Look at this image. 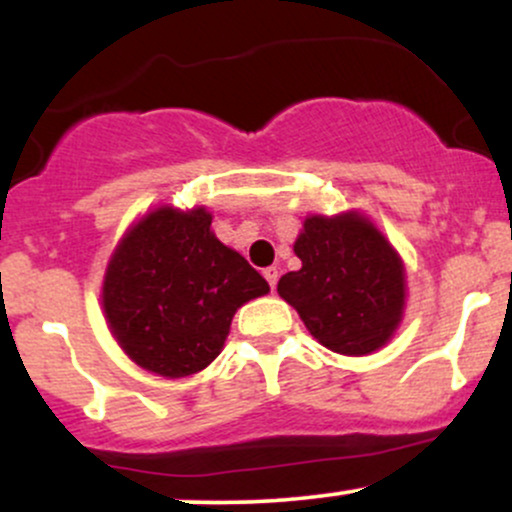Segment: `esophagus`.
Returning <instances> with one entry per match:
<instances>
[{
  "instance_id": "1",
  "label": "esophagus",
  "mask_w": 512,
  "mask_h": 512,
  "mask_svg": "<svg viewBox=\"0 0 512 512\" xmlns=\"http://www.w3.org/2000/svg\"><path fill=\"white\" fill-rule=\"evenodd\" d=\"M264 279H267L269 281V289H272L274 291V286H276V281H279V269H276V267H267V269H264Z\"/></svg>"
}]
</instances>
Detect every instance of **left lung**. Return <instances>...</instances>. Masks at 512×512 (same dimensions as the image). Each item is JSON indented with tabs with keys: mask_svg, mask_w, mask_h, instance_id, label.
Wrapping results in <instances>:
<instances>
[{
	"mask_svg": "<svg viewBox=\"0 0 512 512\" xmlns=\"http://www.w3.org/2000/svg\"><path fill=\"white\" fill-rule=\"evenodd\" d=\"M293 252L303 267L281 276L276 291L317 342L363 356L392 337L402 320L404 267L373 223L358 214L308 216Z\"/></svg>",
	"mask_w": 512,
	"mask_h": 512,
	"instance_id": "left-lung-1",
	"label": "left lung"
}]
</instances>
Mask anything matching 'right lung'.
<instances>
[{
    "instance_id": "add662e5",
    "label": "right lung",
    "mask_w": 512,
    "mask_h": 512,
    "mask_svg": "<svg viewBox=\"0 0 512 512\" xmlns=\"http://www.w3.org/2000/svg\"><path fill=\"white\" fill-rule=\"evenodd\" d=\"M267 291L262 274L211 233L207 209L161 207L117 245L103 308L137 366L185 378L219 356L240 305Z\"/></svg>"
}]
</instances>
